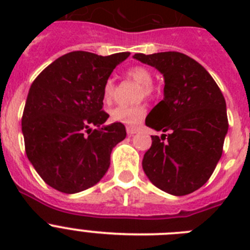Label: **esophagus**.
Returning <instances> with one entry per match:
<instances>
[{
  "label": "esophagus",
  "instance_id": "esophagus-1",
  "mask_svg": "<svg viewBox=\"0 0 250 250\" xmlns=\"http://www.w3.org/2000/svg\"><path fill=\"white\" fill-rule=\"evenodd\" d=\"M139 131V127L138 126H127L126 127V132L129 135H134L136 132Z\"/></svg>",
  "mask_w": 250,
  "mask_h": 250
}]
</instances>
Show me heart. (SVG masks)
<instances>
[{"instance_id": "heart-1", "label": "heart", "mask_w": 250, "mask_h": 250, "mask_svg": "<svg viewBox=\"0 0 250 250\" xmlns=\"http://www.w3.org/2000/svg\"><path fill=\"white\" fill-rule=\"evenodd\" d=\"M127 79L132 80L134 83L141 85L140 90V98L152 99L155 98L158 91H156L155 86L152 83L154 80V75L151 70H149L145 66L136 65L130 67L126 71ZM115 81L112 79H107L104 83L103 86V101L107 105L112 101L115 94ZM146 114V107L143 104L134 106H118L110 111L111 120L115 123H121L125 125H135L136 123L144 118Z\"/></svg>"}]
</instances>
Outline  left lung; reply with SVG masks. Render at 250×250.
Here are the masks:
<instances>
[{
  "mask_svg": "<svg viewBox=\"0 0 250 250\" xmlns=\"http://www.w3.org/2000/svg\"><path fill=\"white\" fill-rule=\"evenodd\" d=\"M134 59L158 68L165 80L164 99L145 124L167 135L151 136L143 169L165 193L187 195L213 174L228 132L227 104L210 74L182 52L135 54Z\"/></svg>",
  "mask_w": 250,
  "mask_h": 250,
  "instance_id": "8db88e82",
  "label": "left lung"
}]
</instances>
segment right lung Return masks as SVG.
Here are the masks:
<instances>
[{
  "mask_svg": "<svg viewBox=\"0 0 250 250\" xmlns=\"http://www.w3.org/2000/svg\"><path fill=\"white\" fill-rule=\"evenodd\" d=\"M129 55L68 52L31 85L22 114L26 155L51 188L79 193L100 182L109 169L112 147L126 130L121 123L101 126L109 118L103 110V86Z\"/></svg>",
  "mask_w": 250,
  "mask_h": 250,
  "instance_id": "obj_1",
  "label": "right lung"
}]
</instances>
